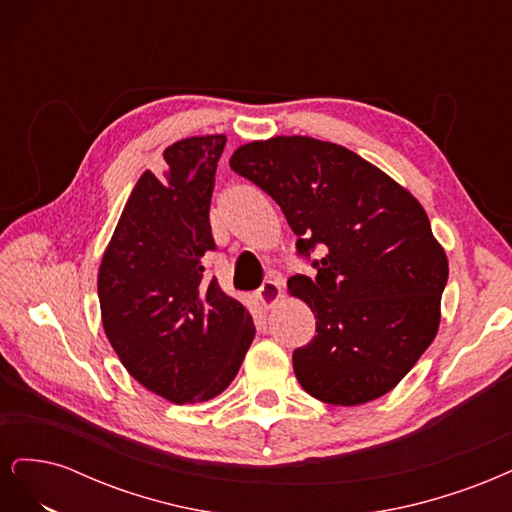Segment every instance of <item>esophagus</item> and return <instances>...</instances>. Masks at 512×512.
Wrapping results in <instances>:
<instances>
[{"label":"esophagus","mask_w":512,"mask_h":512,"mask_svg":"<svg viewBox=\"0 0 512 512\" xmlns=\"http://www.w3.org/2000/svg\"><path fill=\"white\" fill-rule=\"evenodd\" d=\"M254 294H256V301H258L262 307H265V309L273 307L277 301L282 299V282H280V277L269 275L267 280L260 284V288H258Z\"/></svg>","instance_id":"esophagus-1"}]
</instances>
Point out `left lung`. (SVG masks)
I'll return each mask as SVG.
<instances>
[{
	"instance_id": "left-lung-1",
	"label": "left lung",
	"mask_w": 512,
	"mask_h": 512,
	"mask_svg": "<svg viewBox=\"0 0 512 512\" xmlns=\"http://www.w3.org/2000/svg\"><path fill=\"white\" fill-rule=\"evenodd\" d=\"M230 168L284 211L297 254L288 290L316 316V335L292 352L303 389L359 406L395 389L433 342L448 260L418 200L354 151L309 136L239 147Z\"/></svg>"
}]
</instances>
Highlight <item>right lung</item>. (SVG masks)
<instances>
[{"label": "right lung", "mask_w": 512, "mask_h": 512, "mask_svg": "<svg viewBox=\"0 0 512 512\" xmlns=\"http://www.w3.org/2000/svg\"><path fill=\"white\" fill-rule=\"evenodd\" d=\"M226 136H192L136 181L108 243L98 297L108 342L145 389L173 404L220 395L254 339L247 309L205 275L209 207Z\"/></svg>", "instance_id": "add662e5"}]
</instances>
